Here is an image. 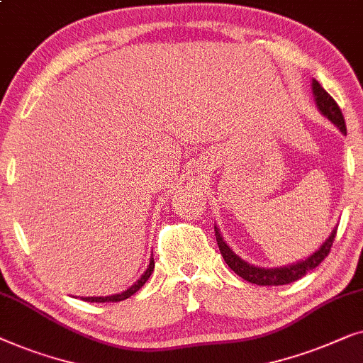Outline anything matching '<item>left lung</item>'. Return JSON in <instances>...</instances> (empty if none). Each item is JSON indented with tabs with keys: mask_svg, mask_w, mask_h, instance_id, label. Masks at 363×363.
I'll list each match as a JSON object with an SVG mask.
<instances>
[{
	"mask_svg": "<svg viewBox=\"0 0 363 363\" xmlns=\"http://www.w3.org/2000/svg\"><path fill=\"white\" fill-rule=\"evenodd\" d=\"M313 94L315 96V104H318L320 113L333 121V123L339 128L344 135H347V128H345V120L344 115L339 108V105L335 104V100L330 96L328 91H325L318 80H313ZM337 235V228H334L330 237L325 240V242L320 245V248L318 252L311 255L309 258H306L304 262H299L296 264H289V267H283V268H258V267H252V264L245 263L242 258H238L235 255L230 247L223 242L220 237V232L216 227V237H217V245L218 250H220L223 259L225 263L233 269L235 273L238 274L240 278H243L245 281L258 284V286H281V284H289L293 281H298L299 278H303L306 273L314 269L315 267H319L320 262L328 257L330 253V248H333L334 238Z\"/></svg>",
	"mask_w": 363,
	"mask_h": 363,
	"instance_id": "1",
	"label": "left lung"
}]
</instances>
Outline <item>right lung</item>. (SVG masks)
Masks as SVG:
<instances>
[{
    "mask_svg": "<svg viewBox=\"0 0 363 363\" xmlns=\"http://www.w3.org/2000/svg\"><path fill=\"white\" fill-rule=\"evenodd\" d=\"M152 269H155V259L151 258L150 262V267H147V269L145 273H143V277L138 279V281L131 286L130 289L123 291L121 294H113V296H106V298H82L84 301H89V303H118V301H123L126 298H130V296H133L136 293L138 289H141V286L145 284L147 279H150Z\"/></svg>",
    "mask_w": 363,
    "mask_h": 363,
    "instance_id": "obj_1",
    "label": "right lung"
}]
</instances>
